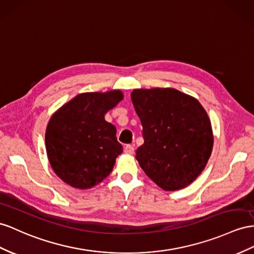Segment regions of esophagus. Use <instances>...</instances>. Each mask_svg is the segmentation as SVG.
<instances>
[{
	"label": "esophagus",
	"instance_id": "esophagus-1",
	"mask_svg": "<svg viewBox=\"0 0 254 254\" xmlns=\"http://www.w3.org/2000/svg\"><path fill=\"white\" fill-rule=\"evenodd\" d=\"M125 152L127 154H133L134 153V146L132 145H127L125 147Z\"/></svg>",
	"mask_w": 254,
	"mask_h": 254
}]
</instances>
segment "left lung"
Here are the masks:
<instances>
[{"mask_svg":"<svg viewBox=\"0 0 254 254\" xmlns=\"http://www.w3.org/2000/svg\"><path fill=\"white\" fill-rule=\"evenodd\" d=\"M131 99L145 140L136 150L142 171L165 191L192 184L212 151L211 122L204 107L173 88L135 89Z\"/></svg>","mask_w":254,"mask_h":254,"instance_id":"left-lung-1","label":"left lung"}]
</instances>
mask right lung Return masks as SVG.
<instances>
[{
    "instance_id": "obj_1",
    "label": "right lung",
    "mask_w": 254,
    "mask_h": 254,
    "mask_svg": "<svg viewBox=\"0 0 254 254\" xmlns=\"http://www.w3.org/2000/svg\"><path fill=\"white\" fill-rule=\"evenodd\" d=\"M122 100L120 90L80 93L51 116L45 134L47 157L65 184L90 189L113 171L122 146L105 114Z\"/></svg>"
}]
</instances>
